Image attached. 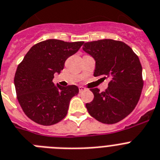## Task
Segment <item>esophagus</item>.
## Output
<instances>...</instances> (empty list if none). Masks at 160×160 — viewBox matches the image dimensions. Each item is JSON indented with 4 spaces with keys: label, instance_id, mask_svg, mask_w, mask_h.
<instances>
[{
    "label": "esophagus",
    "instance_id": "1",
    "mask_svg": "<svg viewBox=\"0 0 160 160\" xmlns=\"http://www.w3.org/2000/svg\"><path fill=\"white\" fill-rule=\"evenodd\" d=\"M86 88L84 87H79V92H80V93H81V92H82V91H86Z\"/></svg>",
    "mask_w": 160,
    "mask_h": 160
}]
</instances>
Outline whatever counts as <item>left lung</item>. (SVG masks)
I'll list each match as a JSON object with an SVG mask.
<instances>
[{"label":"left lung","mask_w":160,"mask_h":160,"mask_svg":"<svg viewBox=\"0 0 160 160\" xmlns=\"http://www.w3.org/2000/svg\"><path fill=\"white\" fill-rule=\"evenodd\" d=\"M82 50L95 61L94 76L109 79L100 92L92 88L94 99L86 103L91 117L103 124H115L132 112L143 87L142 69L138 56L121 41L100 39L85 43Z\"/></svg>","instance_id":"obj_1"}]
</instances>
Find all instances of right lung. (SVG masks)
Instances as JSON below:
<instances>
[{
  "label": "right lung",
  "instance_id": "right-lung-1",
  "mask_svg": "<svg viewBox=\"0 0 160 160\" xmlns=\"http://www.w3.org/2000/svg\"><path fill=\"white\" fill-rule=\"evenodd\" d=\"M83 44L48 39L31 47L19 64L14 76L18 100L26 115L39 125H52L65 118L69 102L78 94L75 85L61 87L52 82L68 57Z\"/></svg>",
  "mask_w": 160,
  "mask_h": 160
}]
</instances>
